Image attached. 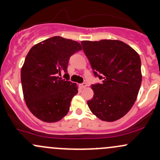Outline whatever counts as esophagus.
I'll list each match as a JSON object with an SVG mask.
<instances>
[{"label": "esophagus", "instance_id": "esophagus-1", "mask_svg": "<svg viewBox=\"0 0 160 160\" xmlns=\"http://www.w3.org/2000/svg\"><path fill=\"white\" fill-rule=\"evenodd\" d=\"M87 86H88V83H83L80 84V87H81L82 89L86 88V87H87Z\"/></svg>", "mask_w": 160, "mask_h": 160}]
</instances>
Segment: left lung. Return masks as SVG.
I'll use <instances>...</instances> for the list:
<instances>
[{"label":"left lung","instance_id":"left-lung-1","mask_svg":"<svg viewBox=\"0 0 160 160\" xmlns=\"http://www.w3.org/2000/svg\"><path fill=\"white\" fill-rule=\"evenodd\" d=\"M83 50L102 80L92 84L94 96L87 101L91 112L106 122H114L130 111L142 81L139 54L118 40L83 41Z\"/></svg>","mask_w":160,"mask_h":160}]
</instances>
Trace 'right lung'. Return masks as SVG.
Listing matches in <instances>:
<instances>
[{
  "label": "right lung",
  "instance_id": "obj_1",
  "mask_svg": "<svg viewBox=\"0 0 160 160\" xmlns=\"http://www.w3.org/2000/svg\"><path fill=\"white\" fill-rule=\"evenodd\" d=\"M80 43L54 36L29 50L21 69V83L26 106L40 120L55 122L68 114L77 85L59 76H68L70 58L81 50Z\"/></svg>",
  "mask_w": 160,
  "mask_h": 160
}]
</instances>
